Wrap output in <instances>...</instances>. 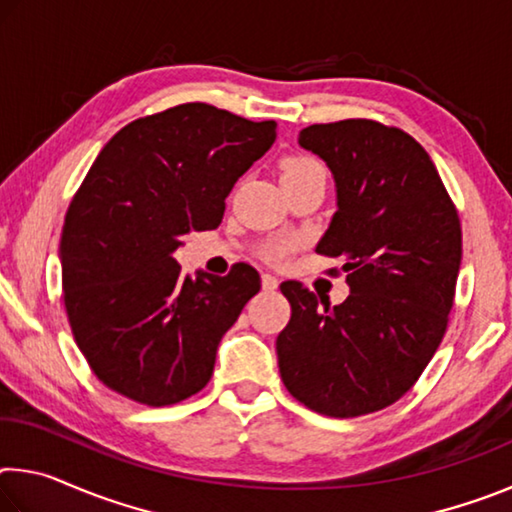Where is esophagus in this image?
Returning <instances> with one entry per match:
<instances>
[{
    "label": "esophagus",
    "instance_id": "1",
    "mask_svg": "<svg viewBox=\"0 0 512 512\" xmlns=\"http://www.w3.org/2000/svg\"><path fill=\"white\" fill-rule=\"evenodd\" d=\"M277 284H280V280H277L275 275H268V273L262 275V289L264 291H275Z\"/></svg>",
    "mask_w": 512,
    "mask_h": 512
}]
</instances>
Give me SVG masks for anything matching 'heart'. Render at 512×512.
Returning <instances> with one entry per match:
<instances>
[{"instance_id": "b5f03b06", "label": "heart", "mask_w": 512, "mask_h": 512, "mask_svg": "<svg viewBox=\"0 0 512 512\" xmlns=\"http://www.w3.org/2000/svg\"><path fill=\"white\" fill-rule=\"evenodd\" d=\"M316 167H320V164L311 158H289L287 162H284L282 176H291V173H302V171H309ZM291 248H293L291 241H275V244L264 248V257L271 264H282L284 259H287V255L291 253Z\"/></svg>"}]
</instances>
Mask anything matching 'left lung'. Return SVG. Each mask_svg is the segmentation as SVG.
<instances>
[{
    "label": "left lung",
    "mask_w": 512,
    "mask_h": 512,
    "mask_svg": "<svg viewBox=\"0 0 512 512\" xmlns=\"http://www.w3.org/2000/svg\"><path fill=\"white\" fill-rule=\"evenodd\" d=\"M298 144L334 176L336 212L316 253L343 259L350 296L329 307L284 282L291 320L277 363L307 409L357 418L400 400L443 341L461 221L429 153L400 128L343 119L302 128Z\"/></svg>",
    "instance_id": "1"
}]
</instances>
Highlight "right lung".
Here are the masks:
<instances>
[{
  "instance_id": "add662e5",
  "label": "right lung",
  "mask_w": 512,
  "mask_h": 512,
  "mask_svg": "<svg viewBox=\"0 0 512 512\" xmlns=\"http://www.w3.org/2000/svg\"><path fill=\"white\" fill-rule=\"evenodd\" d=\"M275 126L183 103L131 121L94 160L58 255L76 345L115 393L169 406L210 381L259 273L235 264L225 277H183L173 253L187 232L219 228L225 198L271 149Z\"/></svg>"
}]
</instances>
